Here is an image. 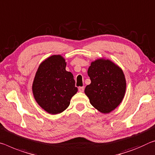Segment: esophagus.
I'll list each match as a JSON object with an SVG mask.
<instances>
[{"label": "esophagus", "mask_w": 155, "mask_h": 155, "mask_svg": "<svg viewBox=\"0 0 155 155\" xmlns=\"http://www.w3.org/2000/svg\"><path fill=\"white\" fill-rule=\"evenodd\" d=\"M78 91H79L80 92H84V87H78Z\"/></svg>", "instance_id": "1"}]
</instances>
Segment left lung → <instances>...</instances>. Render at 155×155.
<instances>
[{
    "mask_svg": "<svg viewBox=\"0 0 155 155\" xmlns=\"http://www.w3.org/2000/svg\"><path fill=\"white\" fill-rule=\"evenodd\" d=\"M87 74L91 83L85 87V94L95 109L104 114L111 112L124 99L126 80L122 69L107 58L92 61Z\"/></svg>",
    "mask_w": 155,
    "mask_h": 155,
    "instance_id": "obj_1",
    "label": "left lung"
}]
</instances>
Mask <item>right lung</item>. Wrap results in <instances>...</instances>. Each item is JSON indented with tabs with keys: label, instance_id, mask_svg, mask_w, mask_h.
<instances>
[{
	"label": "right lung",
	"instance_id": "add662e5",
	"mask_svg": "<svg viewBox=\"0 0 155 155\" xmlns=\"http://www.w3.org/2000/svg\"><path fill=\"white\" fill-rule=\"evenodd\" d=\"M65 68L62 56L52 55L41 63L36 72L32 83L34 97L49 114H57L67 109L78 91L73 74Z\"/></svg>",
	"mask_w": 155,
	"mask_h": 155
}]
</instances>
